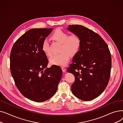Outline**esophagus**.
<instances>
[{"instance_id": "obj_1", "label": "esophagus", "mask_w": 123, "mask_h": 123, "mask_svg": "<svg viewBox=\"0 0 123 123\" xmlns=\"http://www.w3.org/2000/svg\"><path fill=\"white\" fill-rule=\"evenodd\" d=\"M62 69L63 72H65V71H66V68H65V67H62Z\"/></svg>"}]
</instances>
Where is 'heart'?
Wrapping results in <instances>:
<instances>
[{
    "mask_svg": "<svg viewBox=\"0 0 123 123\" xmlns=\"http://www.w3.org/2000/svg\"><path fill=\"white\" fill-rule=\"evenodd\" d=\"M54 40L61 43L60 51L61 52L57 55L52 56L50 59L51 64L57 66H64L68 63L70 55H74L80 49L81 39L77 34H72L69 36L67 32L61 29H57L52 35ZM43 52L47 56H50L51 52L49 49V42L45 40L42 46Z\"/></svg>",
    "mask_w": 123,
    "mask_h": 123,
    "instance_id": "1",
    "label": "heart"
}]
</instances>
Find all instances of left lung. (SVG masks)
<instances>
[{
	"mask_svg": "<svg viewBox=\"0 0 123 123\" xmlns=\"http://www.w3.org/2000/svg\"><path fill=\"white\" fill-rule=\"evenodd\" d=\"M67 29L81 39L80 50L73 57L69 73L75 76L72 93L83 101L99 96L107 86L112 66L110 52L97 33L82 25H69Z\"/></svg>",
	"mask_w": 123,
	"mask_h": 123,
	"instance_id": "obj_1",
	"label": "left lung"
}]
</instances>
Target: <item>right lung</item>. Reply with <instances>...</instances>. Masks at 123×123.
<instances>
[{
    "label": "right lung",
    "instance_id": "right-lung-1",
    "mask_svg": "<svg viewBox=\"0 0 123 123\" xmlns=\"http://www.w3.org/2000/svg\"><path fill=\"white\" fill-rule=\"evenodd\" d=\"M53 28H33L15 42L10 55L11 73L19 91L26 98L42 102L56 92L62 75L61 68H47L48 60L42 50L43 41Z\"/></svg>",
    "mask_w": 123,
    "mask_h": 123
}]
</instances>
